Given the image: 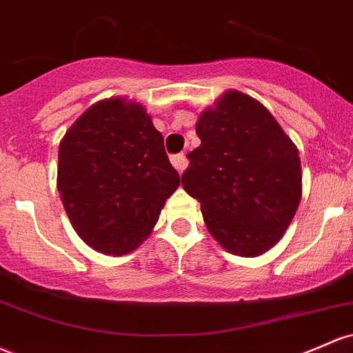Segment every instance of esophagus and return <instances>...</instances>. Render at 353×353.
Instances as JSON below:
<instances>
[{"label":"esophagus","mask_w":353,"mask_h":353,"mask_svg":"<svg viewBox=\"0 0 353 353\" xmlns=\"http://www.w3.org/2000/svg\"><path fill=\"white\" fill-rule=\"evenodd\" d=\"M170 162H172V165L179 170V172H183V170L188 168V159H185L184 154H176V156L170 157Z\"/></svg>","instance_id":"1"}]
</instances>
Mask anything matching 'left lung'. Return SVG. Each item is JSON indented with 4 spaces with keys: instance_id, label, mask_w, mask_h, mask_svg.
<instances>
[{
    "instance_id": "8db88e82",
    "label": "left lung",
    "mask_w": 353,
    "mask_h": 353,
    "mask_svg": "<svg viewBox=\"0 0 353 353\" xmlns=\"http://www.w3.org/2000/svg\"><path fill=\"white\" fill-rule=\"evenodd\" d=\"M183 188L201 203L209 233L230 253L259 256L276 245L301 199L298 149L268 108L228 90L196 123Z\"/></svg>"
}]
</instances>
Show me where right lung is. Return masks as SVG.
Returning <instances> with one entry per match:
<instances>
[{
    "mask_svg": "<svg viewBox=\"0 0 353 353\" xmlns=\"http://www.w3.org/2000/svg\"><path fill=\"white\" fill-rule=\"evenodd\" d=\"M179 184L150 115L122 97L87 108L58 147L57 188L70 223L103 254L141 245Z\"/></svg>",
    "mask_w": 353,
    "mask_h": 353,
    "instance_id": "obj_1",
    "label": "right lung"
}]
</instances>
